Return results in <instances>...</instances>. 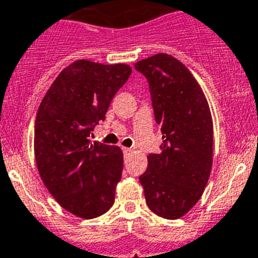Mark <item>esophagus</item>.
Instances as JSON below:
<instances>
[{"label": "esophagus", "mask_w": 258, "mask_h": 258, "mask_svg": "<svg viewBox=\"0 0 258 258\" xmlns=\"http://www.w3.org/2000/svg\"><path fill=\"white\" fill-rule=\"evenodd\" d=\"M122 150H123V153L124 154H130V153L132 152V149H130V148H122Z\"/></svg>", "instance_id": "esophagus-1"}]
</instances>
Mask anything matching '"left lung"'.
Wrapping results in <instances>:
<instances>
[{"mask_svg":"<svg viewBox=\"0 0 258 258\" xmlns=\"http://www.w3.org/2000/svg\"><path fill=\"white\" fill-rule=\"evenodd\" d=\"M149 82L162 152L148 155L140 176L148 207L163 219L186 215L201 199L213 161V123L208 101L189 69L176 57L157 54L138 61Z\"/></svg>","mask_w":258,"mask_h":258,"instance_id":"8db88e82","label":"left lung"}]
</instances>
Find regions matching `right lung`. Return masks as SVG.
<instances>
[{
    "instance_id": "obj_1",
    "label": "right lung",
    "mask_w": 258,
    "mask_h": 258,
    "mask_svg": "<svg viewBox=\"0 0 258 258\" xmlns=\"http://www.w3.org/2000/svg\"><path fill=\"white\" fill-rule=\"evenodd\" d=\"M131 72L127 64L77 60L60 72L39 104L34 123L39 176L57 203L81 219L99 217L114 203L123 153L89 138Z\"/></svg>"
}]
</instances>
